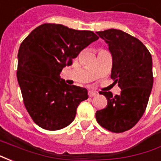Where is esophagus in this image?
Here are the masks:
<instances>
[{
	"mask_svg": "<svg viewBox=\"0 0 161 161\" xmlns=\"http://www.w3.org/2000/svg\"><path fill=\"white\" fill-rule=\"evenodd\" d=\"M88 94H89V97H94V96H96V95L97 94V91H89V92H88Z\"/></svg>",
	"mask_w": 161,
	"mask_h": 161,
	"instance_id": "1",
	"label": "esophagus"
}]
</instances>
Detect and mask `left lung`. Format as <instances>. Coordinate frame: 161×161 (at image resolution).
Masks as SVG:
<instances>
[{"instance_id":"obj_1","label":"left lung","mask_w":161,"mask_h":161,"mask_svg":"<svg viewBox=\"0 0 161 161\" xmlns=\"http://www.w3.org/2000/svg\"><path fill=\"white\" fill-rule=\"evenodd\" d=\"M112 54L111 79L118 83L121 94L100 91L107 106L96 113L100 126L113 133L129 130L140 121L147 108L153 84L152 56L142 41L121 30L97 32Z\"/></svg>"}]
</instances>
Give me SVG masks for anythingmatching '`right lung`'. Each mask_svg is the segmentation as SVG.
Masks as SVG:
<instances>
[{
	"label": "right lung",
	"instance_id": "obj_1",
	"mask_svg": "<svg viewBox=\"0 0 161 161\" xmlns=\"http://www.w3.org/2000/svg\"><path fill=\"white\" fill-rule=\"evenodd\" d=\"M98 38L92 31L45 23L20 44L17 79L26 110L40 128L58 130L73 121L78 105L88 98V91L66 84L59 74Z\"/></svg>",
	"mask_w": 161,
	"mask_h": 161
}]
</instances>
